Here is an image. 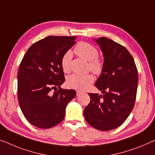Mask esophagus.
I'll list each match as a JSON object with an SVG mask.
<instances>
[{
    "instance_id": "1",
    "label": "esophagus",
    "mask_w": 155,
    "mask_h": 155,
    "mask_svg": "<svg viewBox=\"0 0 155 155\" xmlns=\"http://www.w3.org/2000/svg\"><path fill=\"white\" fill-rule=\"evenodd\" d=\"M82 93H83V92L79 91H77V96H79V95H81V94Z\"/></svg>"
}]
</instances>
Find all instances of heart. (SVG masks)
I'll list each match as a JSON object with an SVG mask.
<instances>
[{
  "label": "heart",
  "instance_id": "1",
  "mask_svg": "<svg viewBox=\"0 0 155 155\" xmlns=\"http://www.w3.org/2000/svg\"><path fill=\"white\" fill-rule=\"evenodd\" d=\"M74 52L78 56L89 62L91 70L96 74L100 73L103 68V63L97 58L98 51L97 48L88 43L79 42L74 48ZM71 54L70 51L64 54L61 60V65L64 72H68L70 69V60ZM94 77L91 74L79 75L71 74L68 78L67 83L68 86L77 90H84L93 82Z\"/></svg>",
  "mask_w": 155,
  "mask_h": 155
}]
</instances>
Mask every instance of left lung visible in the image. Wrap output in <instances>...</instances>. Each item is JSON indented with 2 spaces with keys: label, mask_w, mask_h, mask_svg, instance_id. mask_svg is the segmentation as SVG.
<instances>
[{
  "label": "left lung",
  "mask_w": 155,
  "mask_h": 155,
  "mask_svg": "<svg viewBox=\"0 0 155 155\" xmlns=\"http://www.w3.org/2000/svg\"><path fill=\"white\" fill-rule=\"evenodd\" d=\"M94 41L104 56L102 70L94 84L101 94L88 93L91 101L84 115L94 128L110 131L120 126L133 109L138 71L133 57L123 46L104 37Z\"/></svg>",
  "instance_id": "8db88e82"
}]
</instances>
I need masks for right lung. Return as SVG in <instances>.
<instances>
[{
    "label": "right lung",
    "instance_id": "obj_1",
    "mask_svg": "<svg viewBox=\"0 0 155 155\" xmlns=\"http://www.w3.org/2000/svg\"><path fill=\"white\" fill-rule=\"evenodd\" d=\"M76 38L47 37L33 44L23 58L17 75L18 104L27 120L37 127L48 129L61 122L67 105L76 97L74 90L60 87L65 81L62 58Z\"/></svg>",
    "mask_w": 155,
    "mask_h": 155
}]
</instances>
